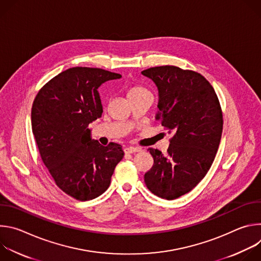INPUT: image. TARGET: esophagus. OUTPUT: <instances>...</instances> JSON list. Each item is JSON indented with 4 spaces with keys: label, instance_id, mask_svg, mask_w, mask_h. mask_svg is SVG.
I'll list each match as a JSON object with an SVG mask.
<instances>
[{
    "label": "esophagus",
    "instance_id": "obj_1",
    "mask_svg": "<svg viewBox=\"0 0 261 261\" xmlns=\"http://www.w3.org/2000/svg\"><path fill=\"white\" fill-rule=\"evenodd\" d=\"M141 150L139 147H134V146H129V147H126L125 148V153H128V154H132V153H137V152H140Z\"/></svg>",
    "mask_w": 261,
    "mask_h": 261
}]
</instances>
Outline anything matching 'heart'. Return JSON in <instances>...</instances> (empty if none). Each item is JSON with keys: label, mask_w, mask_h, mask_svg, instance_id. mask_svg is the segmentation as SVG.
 I'll use <instances>...</instances> for the list:
<instances>
[{"label": "heart", "mask_w": 261, "mask_h": 261, "mask_svg": "<svg viewBox=\"0 0 261 261\" xmlns=\"http://www.w3.org/2000/svg\"><path fill=\"white\" fill-rule=\"evenodd\" d=\"M143 93H148L146 90L139 88V87H133L129 90L128 92V96H133V95H138V94H143Z\"/></svg>", "instance_id": "1"}]
</instances>
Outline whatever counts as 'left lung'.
<instances>
[{"label":"left lung","mask_w":261,"mask_h":261,"mask_svg":"<svg viewBox=\"0 0 261 261\" xmlns=\"http://www.w3.org/2000/svg\"><path fill=\"white\" fill-rule=\"evenodd\" d=\"M141 74L156 85V120L172 135L166 156L148 148L154 165L144 182L155 195L172 200L190 192L210 170L221 140L222 110L214 88L197 72L160 66Z\"/></svg>","instance_id":"left-lung-1"}]
</instances>
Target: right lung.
Here are the masks:
<instances>
[{"label": "right lung", "mask_w": 261, "mask_h": 261, "mask_svg": "<svg viewBox=\"0 0 261 261\" xmlns=\"http://www.w3.org/2000/svg\"><path fill=\"white\" fill-rule=\"evenodd\" d=\"M122 75L99 68H69L50 80L32 106V130L44 165L58 187L81 201L104 193L117 164L121 144L101 145L89 125L101 118L98 88Z\"/></svg>", "instance_id": "1"}]
</instances>
